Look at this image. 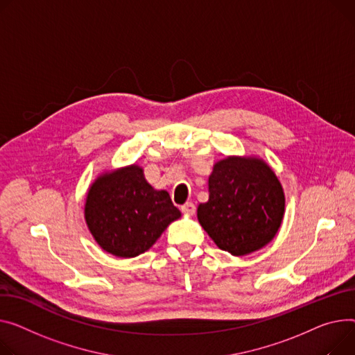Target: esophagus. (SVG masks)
<instances>
[{
	"mask_svg": "<svg viewBox=\"0 0 355 355\" xmlns=\"http://www.w3.org/2000/svg\"><path fill=\"white\" fill-rule=\"evenodd\" d=\"M181 211L187 216H193L196 212V205L193 202H185L184 205H181Z\"/></svg>",
	"mask_w": 355,
	"mask_h": 355,
	"instance_id": "obj_1",
	"label": "esophagus"
}]
</instances>
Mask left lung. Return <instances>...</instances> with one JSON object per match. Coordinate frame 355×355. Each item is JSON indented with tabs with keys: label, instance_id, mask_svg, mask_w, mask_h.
<instances>
[{
	"label": "left lung",
	"instance_id": "obj_1",
	"mask_svg": "<svg viewBox=\"0 0 355 355\" xmlns=\"http://www.w3.org/2000/svg\"><path fill=\"white\" fill-rule=\"evenodd\" d=\"M208 191L197 217L218 248L241 257L272 241L284 218L286 196L263 158L230 155L217 161Z\"/></svg>",
	"mask_w": 355,
	"mask_h": 355
}]
</instances>
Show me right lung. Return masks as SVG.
<instances>
[{"label": "right lung", "instance_id": "obj_1", "mask_svg": "<svg viewBox=\"0 0 355 355\" xmlns=\"http://www.w3.org/2000/svg\"><path fill=\"white\" fill-rule=\"evenodd\" d=\"M181 211L146 180L137 164L100 174L87 193V227L107 252L132 258L148 251Z\"/></svg>", "mask_w": 355, "mask_h": 355}]
</instances>
